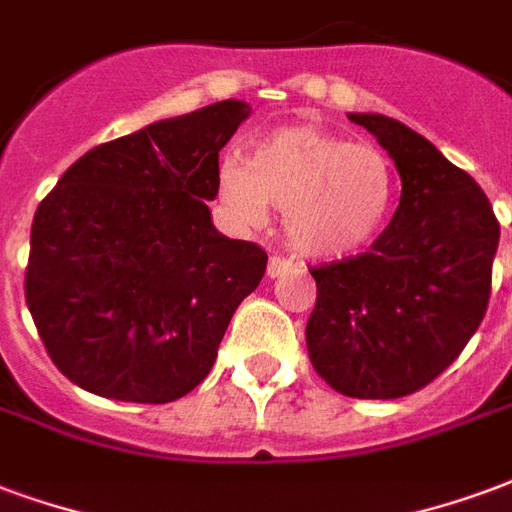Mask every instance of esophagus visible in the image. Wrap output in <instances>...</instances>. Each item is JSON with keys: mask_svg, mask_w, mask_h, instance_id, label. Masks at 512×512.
<instances>
[{"mask_svg": "<svg viewBox=\"0 0 512 512\" xmlns=\"http://www.w3.org/2000/svg\"><path fill=\"white\" fill-rule=\"evenodd\" d=\"M290 268H293V260H287V257H279V255L268 257V276H271V279L287 274Z\"/></svg>", "mask_w": 512, "mask_h": 512, "instance_id": "1", "label": "esophagus"}]
</instances>
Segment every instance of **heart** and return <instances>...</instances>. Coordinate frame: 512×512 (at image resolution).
Returning <instances> with one entry per match:
<instances>
[{
	"label": "heart",
	"instance_id": "obj_1",
	"mask_svg": "<svg viewBox=\"0 0 512 512\" xmlns=\"http://www.w3.org/2000/svg\"><path fill=\"white\" fill-rule=\"evenodd\" d=\"M219 198L246 225H263L268 206L285 208V236L306 257H344L369 246L391 219L396 168L369 143L320 127H279L246 160L225 157Z\"/></svg>",
	"mask_w": 512,
	"mask_h": 512
}]
</instances>
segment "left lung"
Returning <instances> with one entry per match:
<instances>
[{
  "label": "left lung",
  "instance_id": "1",
  "mask_svg": "<svg viewBox=\"0 0 512 512\" xmlns=\"http://www.w3.org/2000/svg\"><path fill=\"white\" fill-rule=\"evenodd\" d=\"M391 154L401 200L369 252L309 268L314 372L352 399H399L456 361L488 309L499 222L486 192L429 140L382 113H350Z\"/></svg>",
  "mask_w": 512,
  "mask_h": 512
}]
</instances>
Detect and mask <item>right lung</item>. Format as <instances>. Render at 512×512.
Listing matches in <instances>:
<instances>
[{"mask_svg":"<svg viewBox=\"0 0 512 512\" xmlns=\"http://www.w3.org/2000/svg\"><path fill=\"white\" fill-rule=\"evenodd\" d=\"M252 113L222 100L100 143L37 206L26 306L56 369L105 399L168 404L206 380L266 274L219 233V151Z\"/></svg>","mask_w":512,"mask_h":512,"instance_id":"add662e5","label":"right lung"}]
</instances>
